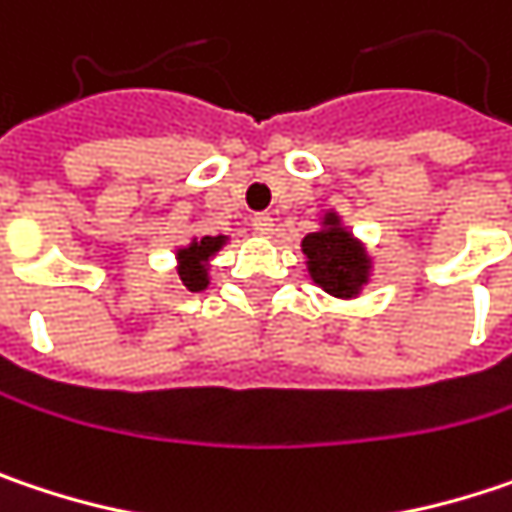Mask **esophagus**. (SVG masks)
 Returning <instances> with one entry per match:
<instances>
[{"instance_id": "34e87169", "label": "esophagus", "mask_w": 512, "mask_h": 512, "mask_svg": "<svg viewBox=\"0 0 512 512\" xmlns=\"http://www.w3.org/2000/svg\"><path fill=\"white\" fill-rule=\"evenodd\" d=\"M253 230H256L259 236H271V233H274V218H271L268 212L256 215V218H253Z\"/></svg>"}]
</instances>
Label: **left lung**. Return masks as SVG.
I'll return each mask as SVG.
<instances>
[{
  "instance_id": "obj_1",
  "label": "left lung",
  "mask_w": 512,
  "mask_h": 512,
  "mask_svg": "<svg viewBox=\"0 0 512 512\" xmlns=\"http://www.w3.org/2000/svg\"><path fill=\"white\" fill-rule=\"evenodd\" d=\"M303 253L309 276L332 297H358L361 288L370 282L373 262L364 244L341 224L338 212H326L323 227L303 238Z\"/></svg>"
}]
</instances>
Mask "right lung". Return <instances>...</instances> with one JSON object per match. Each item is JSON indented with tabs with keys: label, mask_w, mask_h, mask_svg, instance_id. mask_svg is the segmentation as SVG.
I'll list each match as a JSON object with an SVG mask.
<instances>
[{
	"label": "right lung",
	"mask_w": 512,
	"mask_h": 512,
	"mask_svg": "<svg viewBox=\"0 0 512 512\" xmlns=\"http://www.w3.org/2000/svg\"><path fill=\"white\" fill-rule=\"evenodd\" d=\"M227 244V236L192 238L177 250V274L186 291H203L209 285V259Z\"/></svg>",
	"instance_id": "add662e5"
}]
</instances>
